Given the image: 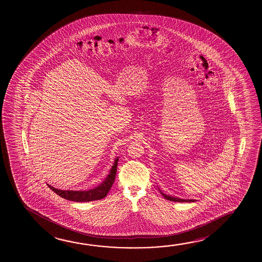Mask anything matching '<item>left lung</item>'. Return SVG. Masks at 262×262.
Returning a JSON list of instances; mask_svg holds the SVG:
<instances>
[{
    "label": "left lung",
    "instance_id": "1",
    "mask_svg": "<svg viewBox=\"0 0 262 262\" xmlns=\"http://www.w3.org/2000/svg\"><path fill=\"white\" fill-rule=\"evenodd\" d=\"M160 190V189H159ZM160 193H162V195H163L164 199H166V200H169V201L172 202H194V200H192V199H182V198H173V196H171V195H167V194H165V193H163L161 190H160Z\"/></svg>",
    "mask_w": 262,
    "mask_h": 262
}]
</instances>
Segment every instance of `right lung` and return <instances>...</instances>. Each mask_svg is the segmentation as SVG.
Masks as SVG:
<instances>
[{
    "mask_svg": "<svg viewBox=\"0 0 262 262\" xmlns=\"http://www.w3.org/2000/svg\"><path fill=\"white\" fill-rule=\"evenodd\" d=\"M119 157H117L112 165L111 171L108 172L106 179L97 187L86 191H73V190H60L48 185V187L57 193L61 198L67 200L74 202H90L102 199L107 195L108 191L112 188V185L116 177L117 166H118Z\"/></svg>",
    "mask_w": 262,
    "mask_h": 262,
    "instance_id": "obj_1",
    "label": "right lung"
}]
</instances>
